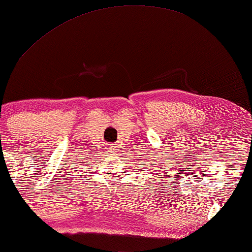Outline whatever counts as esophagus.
I'll list each match as a JSON object with an SVG mask.
<instances>
[{
  "label": "esophagus",
  "instance_id": "obj_1",
  "mask_svg": "<svg viewBox=\"0 0 252 252\" xmlns=\"http://www.w3.org/2000/svg\"><path fill=\"white\" fill-rule=\"evenodd\" d=\"M115 150H116V149H115V146H111L110 152H113V153H114V152H117V151H115Z\"/></svg>",
  "mask_w": 252,
  "mask_h": 252
}]
</instances>
